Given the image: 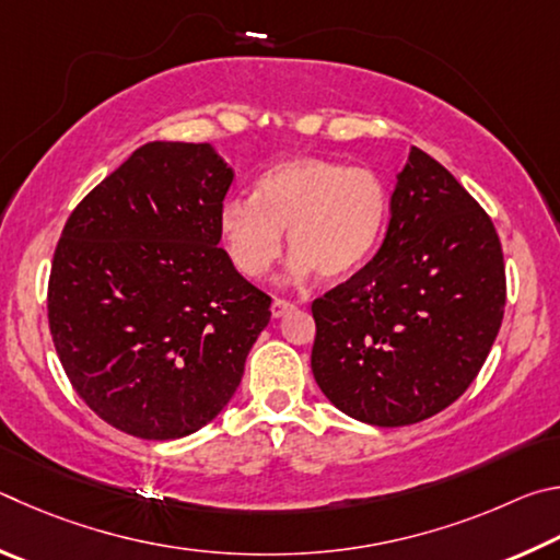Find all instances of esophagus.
Instances as JSON below:
<instances>
[{
	"label": "esophagus",
	"instance_id": "34e87169",
	"mask_svg": "<svg viewBox=\"0 0 560 560\" xmlns=\"http://www.w3.org/2000/svg\"><path fill=\"white\" fill-rule=\"evenodd\" d=\"M292 307H295V305H292V302H288V300H272V307H270V312H272V317L275 319H280V317H285L288 315V312H292Z\"/></svg>",
	"mask_w": 560,
	"mask_h": 560
}]
</instances>
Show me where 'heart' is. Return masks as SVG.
<instances>
[{
    "instance_id": "1",
    "label": "heart",
    "mask_w": 560,
    "mask_h": 560,
    "mask_svg": "<svg viewBox=\"0 0 560 560\" xmlns=\"http://www.w3.org/2000/svg\"><path fill=\"white\" fill-rule=\"evenodd\" d=\"M388 221V191L381 176L361 166L298 156L270 166L253 196H231L219 211V235L235 270L265 278L282 253V231L295 250L290 280L319 270L341 280L357 272L381 243Z\"/></svg>"
}]
</instances>
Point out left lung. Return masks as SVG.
Listing matches in <instances>:
<instances>
[{
	"mask_svg": "<svg viewBox=\"0 0 560 560\" xmlns=\"http://www.w3.org/2000/svg\"><path fill=\"white\" fill-rule=\"evenodd\" d=\"M504 302L492 219L443 164L410 147L378 253L312 302V374L349 418L378 428L420 423L472 384Z\"/></svg>",
	"mask_w": 560,
	"mask_h": 560,
	"instance_id": "obj_1",
	"label": "left lung"
}]
</instances>
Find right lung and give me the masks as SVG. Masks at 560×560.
Wrapping results in <instances>:
<instances>
[{"label":"right lung","mask_w":560,"mask_h":560,"mask_svg":"<svg viewBox=\"0 0 560 560\" xmlns=\"http://www.w3.org/2000/svg\"><path fill=\"white\" fill-rule=\"evenodd\" d=\"M233 170L206 144L147 142L66 221L48 325L68 381L144 440L201 430L233 398L270 298L219 248Z\"/></svg>","instance_id":"right-lung-1"}]
</instances>
